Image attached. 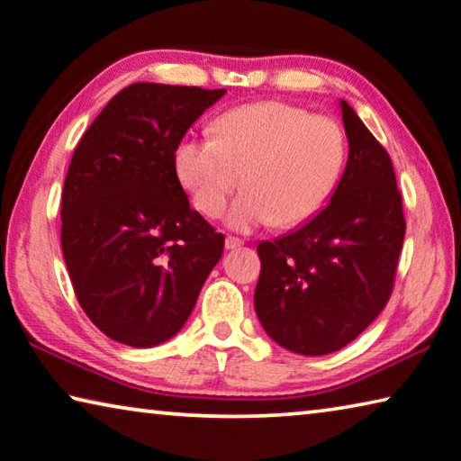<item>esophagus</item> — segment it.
I'll list each match as a JSON object with an SVG mask.
<instances>
[{
  "label": "esophagus",
  "instance_id": "34e87169",
  "mask_svg": "<svg viewBox=\"0 0 461 461\" xmlns=\"http://www.w3.org/2000/svg\"><path fill=\"white\" fill-rule=\"evenodd\" d=\"M244 242L240 238H233V236H228L225 238V248H228V250H236V248H240L242 246Z\"/></svg>",
  "mask_w": 461,
  "mask_h": 461
}]
</instances>
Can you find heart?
Instances as JSON below:
<instances>
[{"instance_id":"heart-1","label":"heart","mask_w":461,"mask_h":461,"mask_svg":"<svg viewBox=\"0 0 461 461\" xmlns=\"http://www.w3.org/2000/svg\"><path fill=\"white\" fill-rule=\"evenodd\" d=\"M347 158L342 129L285 102H257L219 116L213 139L185 137L174 151L178 178L196 211L215 217L242 180L228 211L233 230L273 221L294 228L324 207Z\"/></svg>"}]
</instances>
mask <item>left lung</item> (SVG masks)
<instances>
[{
    "instance_id": "obj_1",
    "label": "left lung",
    "mask_w": 461,
    "mask_h": 461,
    "mask_svg": "<svg viewBox=\"0 0 461 461\" xmlns=\"http://www.w3.org/2000/svg\"><path fill=\"white\" fill-rule=\"evenodd\" d=\"M340 104L348 159L330 203L303 228L257 248L260 324L276 345L310 357L347 347L379 316L406 233L388 151Z\"/></svg>"
}]
</instances>
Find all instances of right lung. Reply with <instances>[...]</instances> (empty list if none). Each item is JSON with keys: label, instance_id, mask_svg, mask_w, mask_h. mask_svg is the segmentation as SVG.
I'll return each instance as SVG.
<instances>
[{"label": "right lung", "instance_id": "obj_1", "mask_svg": "<svg viewBox=\"0 0 461 461\" xmlns=\"http://www.w3.org/2000/svg\"><path fill=\"white\" fill-rule=\"evenodd\" d=\"M223 94L131 84L73 151L61 193L63 258L86 316L122 345L172 339L221 258L223 233L191 209L174 151Z\"/></svg>", "mask_w": 461, "mask_h": 461}]
</instances>
